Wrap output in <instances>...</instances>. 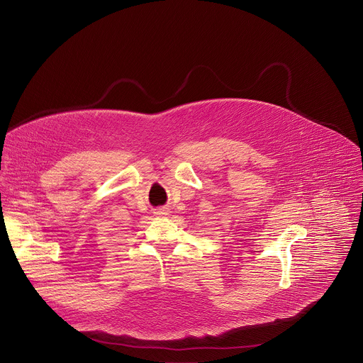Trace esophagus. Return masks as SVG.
<instances>
[{"mask_svg":"<svg viewBox=\"0 0 363 363\" xmlns=\"http://www.w3.org/2000/svg\"><path fill=\"white\" fill-rule=\"evenodd\" d=\"M155 213H156V216H159V217H166V216H169L170 210L166 208V207H160V208H157Z\"/></svg>","mask_w":363,"mask_h":363,"instance_id":"34e87169","label":"esophagus"}]
</instances>
